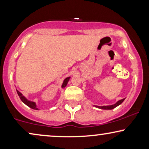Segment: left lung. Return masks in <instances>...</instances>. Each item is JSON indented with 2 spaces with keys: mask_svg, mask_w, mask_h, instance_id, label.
Instances as JSON below:
<instances>
[{
  "mask_svg": "<svg viewBox=\"0 0 149 149\" xmlns=\"http://www.w3.org/2000/svg\"><path fill=\"white\" fill-rule=\"evenodd\" d=\"M125 98H123L122 100H120L117 102H116L115 104H113V105H109V106H102V107H100V106H95V107L98 108V109H104V110H111V109H115V107H118V106L121 104L125 100Z\"/></svg>",
  "mask_w": 149,
  "mask_h": 149,
  "instance_id": "obj_1",
  "label": "left lung"
}]
</instances>
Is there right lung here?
<instances>
[{
    "label": "right lung",
    "instance_id": "right-lung-1",
    "mask_svg": "<svg viewBox=\"0 0 149 149\" xmlns=\"http://www.w3.org/2000/svg\"><path fill=\"white\" fill-rule=\"evenodd\" d=\"M70 77H67V78H66L64 79V82H63L62 83V88H64L66 86V85L68 84V81L70 80ZM16 91H17V93L18 95H19V98L21 99V100L25 104H26L28 106V107H29L30 108H31V109H34V110H38V108H36V103L34 102H32V101H30V100H28L23 95H22V93H20L19 91L17 90L16 89Z\"/></svg>",
    "mask_w": 149,
    "mask_h": 149
}]
</instances>
